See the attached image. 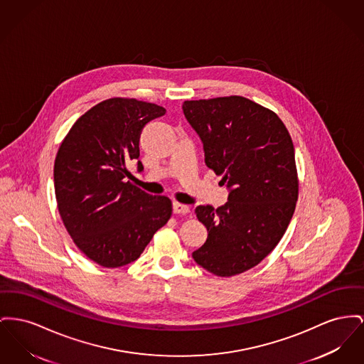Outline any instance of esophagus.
<instances>
[{
  "label": "esophagus",
  "instance_id": "34e87169",
  "mask_svg": "<svg viewBox=\"0 0 364 364\" xmlns=\"http://www.w3.org/2000/svg\"><path fill=\"white\" fill-rule=\"evenodd\" d=\"M173 212H174V214H190V208L187 205L174 202L173 203Z\"/></svg>",
  "mask_w": 364,
  "mask_h": 364
}]
</instances>
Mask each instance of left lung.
Returning <instances> with one entry per match:
<instances>
[{
    "mask_svg": "<svg viewBox=\"0 0 364 364\" xmlns=\"http://www.w3.org/2000/svg\"><path fill=\"white\" fill-rule=\"evenodd\" d=\"M183 111L208 168L231 190L224 206L195 209L209 234L193 259L215 277H235L268 256L290 224L299 199L293 140L272 109L242 96L186 100Z\"/></svg>",
    "mask_w": 364,
    "mask_h": 364,
    "instance_id": "1",
    "label": "left lung"
}]
</instances>
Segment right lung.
<instances>
[{
  "label": "right lung",
  "instance_id": "add662e5",
  "mask_svg": "<svg viewBox=\"0 0 364 364\" xmlns=\"http://www.w3.org/2000/svg\"><path fill=\"white\" fill-rule=\"evenodd\" d=\"M158 105L112 97L87 109L68 130L55 158L58 210L73 242L106 268L137 259L171 218V200L125 181L140 156L141 130L165 115ZM139 171L143 165L139 161Z\"/></svg>",
  "mask_w": 364,
  "mask_h": 364
}]
</instances>
